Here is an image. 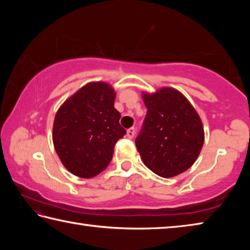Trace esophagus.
<instances>
[{
    "label": "esophagus",
    "mask_w": 250,
    "mask_h": 250,
    "mask_svg": "<svg viewBox=\"0 0 250 250\" xmlns=\"http://www.w3.org/2000/svg\"><path fill=\"white\" fill-rule=\"evenodd\" d=\"M135 134V129L134 128H130L126 131V135H128L129 139H132Z\"/></svg>",
    "instance_id": "esophagus-1"
}]
</instances>
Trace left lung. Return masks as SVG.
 Listing matches in <instances>:
<instances>
[{
    "label": "left lung",
    "mask_w": 250,
    "mask_h": 250,
    "mask_svg": "<svg viewBox=\"0 0 250 250\" xmlns=\"http://www.w3.org/2000/svg\"><path fill=\"white\" fill-rule=\"evenodd\" d=\"M146 116L135 146L145 166L162 177L191 167L204 143L200 116L189 101L173 88L143 94Z\"/></svg>",
    "instance_id": "left-lung-1"
}]
</instances>
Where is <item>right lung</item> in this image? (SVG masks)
<instances>
[{
	"label": "right lung",
	"mask_w": 250,
	"mask_h": 250,
	"mask_svg": "<svg viewBox=\"0 0 250 250\" xmlns=\"http://www.w3.org/2000/svg\"><path fill=\"white\" fill-rule=\"evenodd\" d=\"M115 98L110 84L90 83L58 109L53 126L54 146L74 175L90 179L109 166L117 141L125 134Z\"/></svg>",
	"instance_id": "1"
}]
</instances>
